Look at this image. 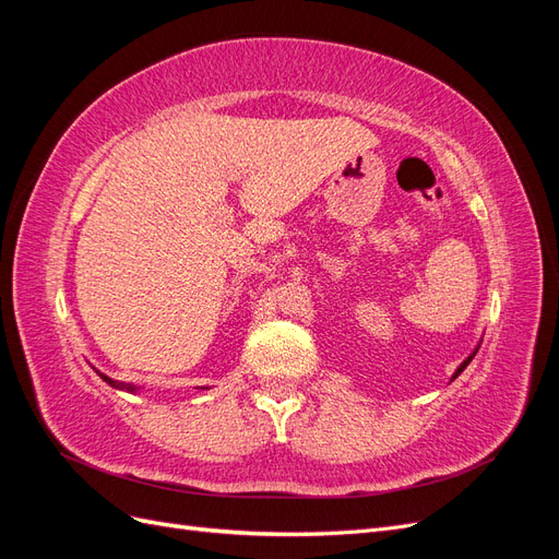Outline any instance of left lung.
I'll return each instance as SVG.
<instances>
[{
    "label": "left lung",
    "mask_w": 559,
    "mask_h": 559,
    "mask_svg": "<svg viewBox=\"0 0 559 559\" xmlns=\"http://www.w3.org/2000/svg\"><path fill=\"white\" fill-rule=\"evenodd\" d=\"M476 352H478V349H476ZM476 352H473V354H471V357H468V359H466V361H464V364H462L460 368H456V373H454V378H456V376H460V373H462V370H464V368H466V366L471 364V359H473V357H476ZM454 378H452V380H454Z\"/></svg>",
    "instance_id": "left-lung-1"
}]
</instances>
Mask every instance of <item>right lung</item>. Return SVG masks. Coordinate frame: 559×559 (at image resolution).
<instances>
[{"label": "right lung", "instance_id": "add662e5", "mask_svg": "<svg viewBox=\"0 0 559 559\" xmlns=\"http://www.w3.org/2000/svg\"><path fill=\"white\" fill-rule=\"evenodd\" d=\"M99 378H103L105 382H109V384H111V386H116V389H126V392H134V389H138V386H132V384H126V382L111 380V378H107V376H103V373H99Z\"/></svg>", "mask_w": 559, "mask_h": 559}]
</instances>
